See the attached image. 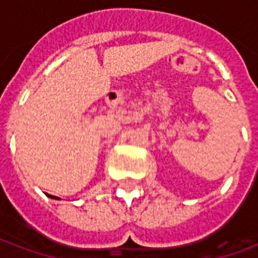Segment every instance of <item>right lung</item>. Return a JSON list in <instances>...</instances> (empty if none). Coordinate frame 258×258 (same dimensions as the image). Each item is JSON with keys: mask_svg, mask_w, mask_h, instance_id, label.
I'll return each mask as SVG.
<instances>
[{"mask_svg": "<svg viewBox=\"0 0 258 258\" xmlns=\"http://www.w3.org/2000/svg\"><path fill=\"white\" fill-rule=\"evenodd\" d=\"M49 196H51L52 199H59V198H56V196H52V195H49Z\"/></svg>", "mask_w": 258, "mask_h": 258, "instance_id": "add662e5", "label": "right lung"}]
</instances>
